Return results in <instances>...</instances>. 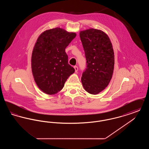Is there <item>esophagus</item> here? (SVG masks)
I'll return each instance as SVG.
<instances>
[{"mask_svg":"<svg viewBox=\"0 0 149 149\" xmlns=\"http://www.w3.org/2000/svg\"><path fill=\"white\" fill-rule=\"evenodd\" d=\"M74 69H75V72H77L78 70V66H75L74 67Z\"/></svg>","mask_w":149,"mask_h":149,"instance_id":"1","label":"esophagus"}]
</instances>
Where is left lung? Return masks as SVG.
<instances>
[{
  "instance_id": "left-lung-1",
  "label": "left lung",
  "mask_w": 149,
  "mask_h": 149,
  "mask_svg": "<svg viewBox=\"0 0 149 149\" xmlns=\"http://www.w3.org/2000/svg\"><path fill=\"white\" fill-rule=\"evenodd\" d=\"M85 52L86 69L81 83L85 91L97 94L109 84L113 75L114 55L112 43L103 31L90 29L80 32Z\"/></svg>"
}]
</instances>
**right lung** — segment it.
I'll use <instances>...</instances> for the list:
<instances>
[{
    "label": "right lung",
    "mask_w": 149,
    "mask_h": 149,
    "mask_svg": "<svg viewBox=\"0 0 149 149\" xmlns=\"http://www.w3.org/2000/svg\"><path fill=\"white\" fill-rule=\"evenodd\" d=\"M57 27L42 32L33 47L31 67L36 83L43 92L54 95L64 87L66 80L75 69L68 64L66 47L76 37Z\"/></svg>",
    "instance_id": "1"
}]
</instances>
